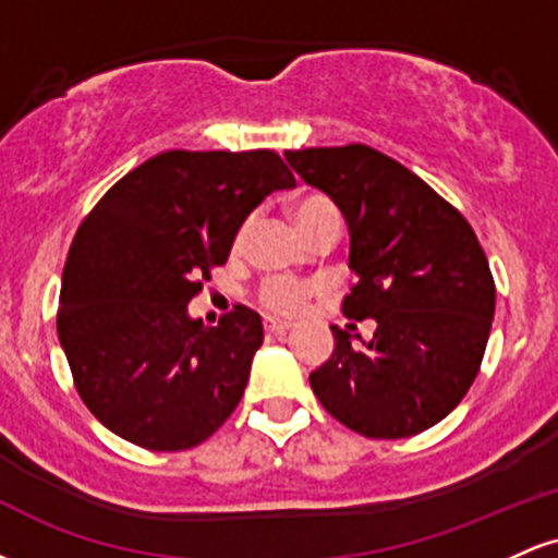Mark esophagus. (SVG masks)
<instances>
[{"label": "esophagus", "instance_id": "obj_1", "mask_svg": "<svg viewBox=\"0 0 558 558\" xmlns=\"http://www.w3.org/2000/svg\"><path fill=\"white\" fill-rule=\"evenodd\" d=\"M262 325H265V330L272 332V336H286V332L293 328L291 323H283V319H275V317H265V323Z\"/></svg>", "mask_w": 558, "mask_h": 558}]
</instances>
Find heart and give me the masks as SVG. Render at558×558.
Listing matches in <instances>:
<instances>
[{
	"label": "heart",
	"mask_w": 558,
	"mask_h": 558,
	"mask_svg": "<svg viewBox=\"0 0 558 558\" xmlns=\"http://www.w3.org/2000/svg\"><path fill=\"white\" fill-rule=\"evenodd\" d=\"M291 213L304 235L310 233L317 222L328 220V217H338L336 204H332L325 194L299 196L296 202H293ZM246 235H248V222H243V226L235 230L233 248H241L243 241H246ZM315 291H317L315 280L291 278V275H267L257 288V299L267 312H272V315H296V312H301V306L306 304V299H310Z\"/></svg>",
	"instance_id": "obj_1"
}]
</instances>
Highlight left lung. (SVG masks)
Segmentation results:
<instances>
[{"label":"left lung","instance_id":"obj_1","mask_svg":"<svg viewBox=\"0 0 558 558\" xmlns=\"http://www.w3.org/2000/svg\"><path fill=\"white\" fill-rule=\"evenodd\" d=\"M304 183L328 194L351 233L356 272L341 301L349 319H375L310 375L325 409L364 438H409L457 409L488 345L496 283L475 230L422 178L364 144L286 151ZM362 338V336H356Z\"/></svg>","mask_w":558,"mask_h":558}]
</instances>
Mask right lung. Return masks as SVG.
I'll use <instances>...</instances> for the list:
<instances>
[{"label": "right lung", "mask_w": 558, "mask_h": 558, "mask_svg": "<svg viewBox=\"0 0 558 558\" xmlns=\"http://www.w3.org/2000/svg\"><path fill=\"white\" fill-rule=\"evenodd\" d=\"M291 185L270 149H172L83 217L57 332L75 390L107 430L149 451H185L233 414L265 341L262 319L235 304L207 328L185 306L226 265L248 213Z\"/></svg>", "instance_id": "add662e5"}]
</instances>
